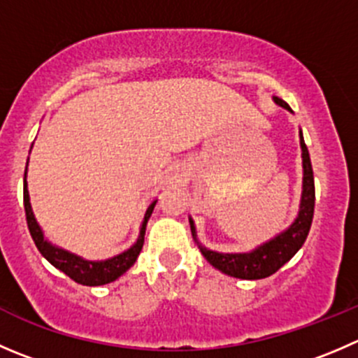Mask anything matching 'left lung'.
Instances as JSON below:
<instances>
[{"instance_id": "1", "label": "left lung", "mask_w": 358, "mask_h": 358, "mask_svg": "<svg viewBox=\"0 0 358 358\" xmlns=\"http://www.w3.org/2000/svg\"><path fill=\"white\" fill-rule=\"evenodd\" d=\"M283 108H289L283 99L275 98ZM301 136V148H303V168H304V178H303V197H301V210L299 217L296 218L292 225L271 239L266 245L259 246L250 253H218L211 252V250L204 248L197 243L201 253L204 259L217 267L218 271L225 273L229 276L241 280H260L267 278V276L275 275L283 264L289 262L297 250L304 245L310 232L311 222H313L315 213V178H313V168H311V159L310 152H308L306 143H304L303 133ZM190 231H192L194 239H196V229H194V222L190 220ZM197 241V239H196Z\"/></svg>"}]
</instances>
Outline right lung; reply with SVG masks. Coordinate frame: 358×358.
Instances as JSON below:
<instances>
[{"label":"right lung","mask_w":358,"mask_h":358,"mask_svg":"<svg viewBox=\"0 0 358 358\" xmlns=\"http://www.w3.org/2000/svg\"><path fill=\"white\" fill-rule=\"evenodd\" d=\"M155 203H157V201H154V203L148 206L147 213H145V220L143 225H141V232L136 245H133L127 252L120 253V255L113 257V259L105 260V262H89V260L80 259V257L73 255V253L64 252V250L61 248H55V246H52L47 239H43V232H41L40 225L34 220L33 210H31L29 194H27L26 180H24V210H26L27 227H29L31 238H33L34 245H36V248L40 250L41 255H43L52 266L57 267L59 271L64 273L66 276H69L73 282L87 287L106 285V283L110 282H115L119 276H122L124 273L136 262L138 255H140L141 248H143L145 227H147L148 218H150L152 211H154Z\"/></svg>","instance_id":"right-lung-1"}]
</instances>
